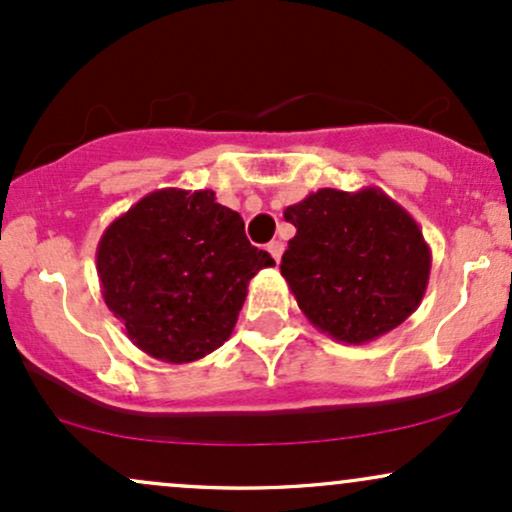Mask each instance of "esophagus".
Returning <instances> with one entry per match:
<instances>
[{"instance_id": "obj_1", "label": "esophagus", "mask_w": 512, "mask_h": 512, "mask_svg": "<svg viewBox=\"0 0 512 512\" xmlns=\"http://www.w3.org/2000/svg\"><path fill=\"white\" fill-rule=\"evenodd\" d=\"M267 250H269V255L274 257V262H279L281 255H284V243H281V240H272V243L267 245Z\"/></svg>"}]
</instances>
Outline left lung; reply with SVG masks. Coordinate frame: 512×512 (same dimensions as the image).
Listing matches in <instances>:
<instances>
[{
    "instance_id": "8db88e82",
    "label": "left lung",
    "mask_w": 512,
    "mask_h": 512,
    "mask_svg": "<svg viewBox=\"0 0 512 512\" xmlns=\"http://www.w3.org/2000/svg\"><path fill=\"white\" fill-rule=\"evenodd\" d=\"M296 226L281 257L298 308L310 325L344 344H368L419 308L431 248L419 223L378 187H322L291 204Z\"/></svg>"
}]
</instances>
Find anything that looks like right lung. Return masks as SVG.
I'll use <instances>...</instances> for the list:
<instances>
[{
	"instance_id": "obj_1",
	"label": "right lung",
	"mask_w": 512,
	"mask_h": 512,
	"mask_svg": "<svg viewBox=\"0 0 512 512\" xmlns=\"http://www.w3.org/2000/svg\"><path fill=\"white\" fill-rule=\"evenodd\" d=\"M245 236L238 211L211 190L166 187L110 223L98 240L103 301L144 354L204 358L231 337L248 284L272 267Z\"/></svg>"
}]
</instances>
